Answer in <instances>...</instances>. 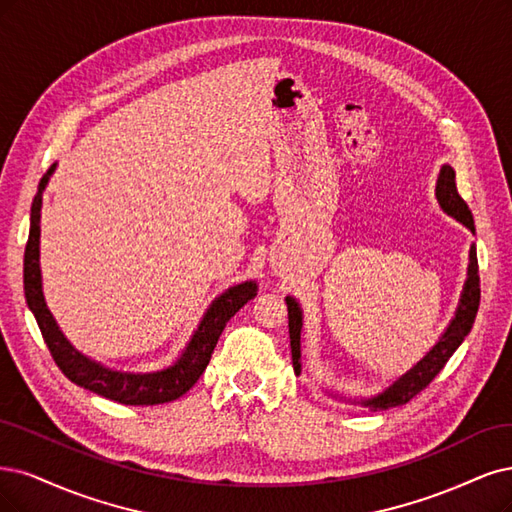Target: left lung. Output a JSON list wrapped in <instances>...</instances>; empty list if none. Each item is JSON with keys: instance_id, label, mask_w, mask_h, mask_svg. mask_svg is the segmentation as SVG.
I'll return each mask as SVG.
<instances>
[{"instance_id": "1", "label": "left lung", "mask_w": 512, "mask_h": 512, "mask_svg": "<svg viewBox=\"0 0 512 512\" xmlns=\"http://www.w3.org/2000/svg\"><path fill=\"white\" fill-rule=\"evenodd\" d=\"M436 199L438 205L443 207L445 214L462 222L466 228L474 233V220L466 201L460 197L455 186V171L451 165H443L436 180ZM481 301V288H479V262H477V248L474 243L470 245V264H468V279L464 284L460 305L455 309V317L443 337L421 358L411 370H407L402 377H398L387 390H383L377 396H370L360 400L362 407L368 411H385L392 407H402L411 398H415L421 390H426L430 381L443 370V366L449 362V358L455 354V349L462 345L466 334L470 332L474 317L479 311ZM288 305V328H290V347H292V366L294 373L301 375V332H303V309L292 296H286Z\"/></svg>"}]
</instances>
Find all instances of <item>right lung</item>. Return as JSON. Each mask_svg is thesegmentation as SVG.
<instances>
[{
	"instance_id": "right-lung-1",
	"label": "right lung",
	"mask_w": 512,
	"mask_h": 512,
	"mask_svg": "<svg viewBox=\"0 0 512 512\" xmlns=\"http://www.w3.org/2000/svg\"><path fill=\"white\" fill-rule=\"evenodd\" d=\"M57 165H52L44 178L40 180L38 195L31 205V226L29 239L25 248V298L31 313L35 315L42 337L50 349L52 358L63 370V375L103 398H110L120 404H133V407H150V404H163L175 398L184 396L192 385L199 381L203 370L209 364L214 347L220 339V334L226 322L256 296L258 286L256 281H243L239 286L228 288L222 292L214 303L205 311L199 328L192 334L182 356L171 366L154 373H125V370H112L91 358L82 356L74 345L65 339V334L59 330L55 317L48 311L44 292H42V271H40V211H42V192L50 180L52 171Z\"/></svg>"
}]
</instances>
